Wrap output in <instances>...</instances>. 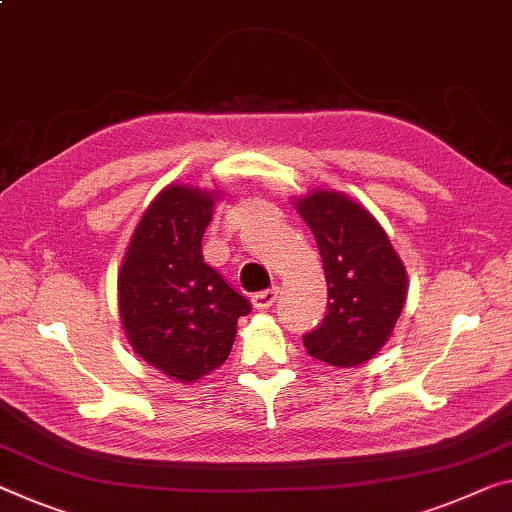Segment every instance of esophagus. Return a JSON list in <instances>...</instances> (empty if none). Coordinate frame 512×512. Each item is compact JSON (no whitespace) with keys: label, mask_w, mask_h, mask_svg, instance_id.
I'll list each match as a JSON object with an SVG mask.
<instances>
[{"label":"esophagus","mask_w":512,"mask_h":512,"mask_svg":"<svg viewBox=\"0 0 512 512\" xmlns=\"http://www.w3.org/2000/svg\"><path fill=\"white\" fill-rule=\"evenodd\" d=\"M277 297H279V288L272 286V288L261 290V293L251 295V302H254L256 309H270V306L277 302Z\"/></svg>","instance_id":"34e87169"}]
</instances>
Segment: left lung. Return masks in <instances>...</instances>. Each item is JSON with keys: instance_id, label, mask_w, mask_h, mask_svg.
I'll use <instances>...</instances> for the list:
<instances>
[{"instance_id": "8db88e82", "label": "left lung", "mask_w": 512, "mask_h": 512, "mask_svg": "<svg viewBox=\"0 0 512 512\" xmlns=\"http://www.w3.org/2000/svg\"><path fill=\"white\" fill-rule=\"evenodd\" d=\"M318 242L327 316L304 334L311 357L350 368L389 341L405 306L407 272L380 222L341 192L318 190L295 203Z\"/></svg>"}]
</instances>
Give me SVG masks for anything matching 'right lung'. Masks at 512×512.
<instances>
[{
    "label": "right lung",
    "mask_w": 512,
    "mask_h": 512,
    "mask_svg": "<svg viewBox=\"0 0 512 512\" xmlns=\"http://www.w3.org/2000/svg\"><path fill=\"white\" fill-rule=\"evenodd\" d=\"M217 192L169 185L137 224L119 272V313L137 355L178 382L215 371L251 304L203 261Z\"/></svg>",
    "instance_id": "add662e5"
}]
</instances>
